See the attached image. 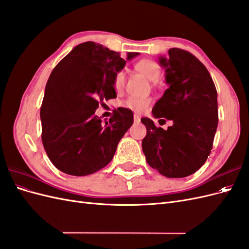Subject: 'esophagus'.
<instances>
[{
  "label": "esophagus",
  "mask_w": 249,
  "mask_h": 249,
  "mask_svg": "<svg viewBox=\"0 0 249 249\" xmlns=\"http://www.w3.org/2000/svg\"><path fill=\"white\" fill-rule=\"evenodd\" d=\"M134 123L135 124H139L140 123V116L139 115H137V114L134 115Z\"/></svg>",
  "instance_id": "34e87169"
}]
</instances>
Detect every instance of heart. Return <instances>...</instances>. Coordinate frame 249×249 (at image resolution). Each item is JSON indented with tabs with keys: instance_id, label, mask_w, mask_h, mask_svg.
<instances>
[{
	"instance_id": "1",
	"label": "heart",
	"mask_w": 249,
	"mask_h": 249,
	"mask_svg": "<svg viewBox=\"0 0 249 249\" xmlns=\"http://www.w3.org/2000/svg\"><path fill=\"white\" fill-rule=\"evenodd\" d=\"M135 69H136L143 77H145L147 80L156 82L160 78L161 74V67L154 60L150 59H142L135 64ZM125 83V71L124 70L118 71L115 73L114 77V87L116 90H122L124 86ZM150 97L142 96H131L124 102V107L129 108L135 112H141L145 110L150 103Z\"/></svg>"
}]
</instances>
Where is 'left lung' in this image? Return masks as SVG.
<instances>
[{
	"label": "left lung",
	"mask_w": 249,
	"mask_h": 249,
	"mask_svg": "<svg viewBox=\"0 0 249 249\" xmlns=\"http://www.w3.org/2000/svg\"><path fill=\"white\" fill-rule=\"evenodd\" d=\"M168 88L153 108L155 118L172 120L167 130L143 117L142 150L150 167L167 178H185L208 159L218 125L217 91L210 72L191 53L173 48L160 57ZM164 120V119H163Z\"/></svg>",
	"instance_id": "obj_1"
}]
</instances>
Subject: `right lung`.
Masks as SVG:
<instances>
[{
    "mask_svg": "<svg viewBox=\"0 0 249 249\" xmlns=\"http://www.w3.org/2000/svg\"><path fill=\"white\" fill-rule=\"evenodd\" d=\"M138 55L127 53L126 60ZM124 65L119 53L87 41L53 70L40 108L41 139L60 171L88 176L113 159L119 140L133 124V112L118 108L105 124L94 112L99 103L116 97L114 77Z\"/></svg>",
    "mask_w": 249,
    "mask_h": 249,
    "instance_id": "add662e5",
    "label": "right lung"
}]
</instances>
